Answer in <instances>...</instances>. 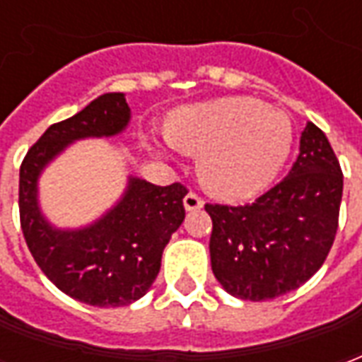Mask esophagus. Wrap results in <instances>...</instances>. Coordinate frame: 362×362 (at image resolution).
<instances>
[{
    "mask_svg": "<svg viewBox=\"0 0 362 362\" xmlns=\"http://www.w3.org/2000/svg\"><path fill=\"white\" fill-rule=\"evenodd\" d=\"M184 207H186V211H197V209H202L204 207V199L194 194V192H189L184 197Z\"/></svg>",
    "mask_w": 362,
    "mask_h": 362,
    "instance_id": "1",
    "label": "esophagus"
}]
</instances>
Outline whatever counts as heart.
I'll return each mask as SVG.
<instances>
[{
  "label": "heart",
  "mask_w": 362,
  "mask_h": 362,
  "mask_svg": "<svg viewBox=\"0 0 362 362\" xmlns=\"http://www.w3.org/2000/svg\"><path fill=\"white\" fill-rule=\"evenodd\" d=\"M174 147L199 153L197 174L223 199H248L275 180L293 145L287 114L254 98L230 96L182 106L166 119Z\"/></svg>",
  "instance_id": "heart-1"
}]
</instances>
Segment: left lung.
<instances>
[{"instance_id":"1","label":"left lung","mask_w":362,"mask_h":362,"mask_svg":"<svg viewBox=\"0 0 362 362\" xmlns=\"http://www.w3.org/2000/svg\"><path fill=\"white\" fill-rule=\"evenodd\" d=\"M343 174L326 134L312 122L283 180L254 204H207L211 269L228 295L269 300L295 291L326 262L334 244Z\"/></svg>"}]
</instances>
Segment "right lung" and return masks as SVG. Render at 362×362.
<instances>
[{"label":"right lung","mask_w":362,"mask_h":362,"mask_svg":"<svg viewBox=\"0 0 362 362\" xmlns=\"http://www.w3.org/2000/svg\"><path fill=\"white\" fill-rule=\"evenodd\" d=\"M132 119L124 93H106L71 118L50 126L28 149L19 173L21 228L44 275L90 306H127L157 279L163 250L186 217L188 189L129 176L112 209L81 228H58L38 204V178L74 141L122 134Z\"/></svg>","instance_id":"right-lung-1"}]
</instances>
